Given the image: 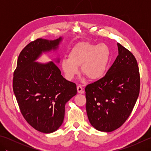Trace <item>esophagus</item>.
I'll return each instance as SVG.
<instances>
[{
    "label": "esophagus",
    "mask_w": 151,
    "mask_h": 151,
    "mask_svg": "<svg viewBox=\"0 0 151 151\" xmlns=\"http://www.w3.org/2000/svg\"><path fill=\"white\" fill-rule=\"evenodd\" d=\"M77 91H78V93H84V89H83L82 87L81 86H80V85H78L77 86Z\"/></svg>",
    "instance_id": "34e87169"
}]
</instances>
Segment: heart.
Segmentation results:
<instances>
[{
    "label": "heart",
    "mask_w": 151,
    "mask_h": 151,
    "mask_svg": "<svg viewBox=\"0 0 151 151\" xmlns=\"http://www.w3.org/2000/svg\"><path fill=\"white\" fill-rule=\"evenodd\" d=\"M110 51L105 44H95L83 41L76 44L61 62L65 78L70 81L81 72L91 81L101 78L105 74L110 62Z\"/></svg>",
    "instance_id": "obj_1"
}]
</instances>
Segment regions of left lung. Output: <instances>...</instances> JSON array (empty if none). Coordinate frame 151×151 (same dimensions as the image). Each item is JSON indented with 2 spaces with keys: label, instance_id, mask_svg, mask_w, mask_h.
<instances>
[{
  "label": "left lung",
  "instance_id": "8db88e82",
  "mask_svg": "<svg viewBox=\"0 0 151 151\" xmlns=\"http://www.w3.org/2000/svg\"><path fill=\"white\" fill-rule=\"evenodd\" d=\"M119 55L106 75L85 88L86 111L91 124L102 132L121 127L138 98L140 76L133 54L117 43Z\"/></svg>",
  "mask_w": 151,
  "mask_h": 151
}]
</instances>
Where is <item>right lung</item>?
Here are the masks:
<instances>
[{
  "instance_id": "add662e5",
  "label": "right lung",
  "mask_w": 151,
  "mask_h": 151,
  "mask_svg": "<svg viewBox=\"0 0 151 151\" xmlns=\"http://www.w3.org/2000/svg\"><path fill=\"white\" fill-rule=\"evenodd\" d=\"M61 40L31 41L19 54L14 72L13 90L22 116L34 129L46 134L62 125L66 102L77 93L75 83L64 78L55 63L34 62L42 52L57 49Z\"/></svg>"
}]
</instances>
